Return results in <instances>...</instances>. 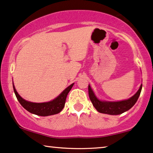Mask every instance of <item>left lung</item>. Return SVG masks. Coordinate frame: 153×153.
<instances>
[{
  "label": "left lung",
  "mask_w": 153,
  "mask_h": 153,
  "mask_svg": "<svg viewBox=\"0 0 153 153\" xmlns=\"http://www.w3.org/2000/svg\"><path fill=\"white\" fill-rule=\"evenodd\" d=\"M142 88V84L141 85L140 89L133 97L128 100L121 102H109L100 101L95 97L94 93L93 92L89 85H88V95H89V98L93 106L98 112L104 114H109V115H120V114L128 111L130 108H131L135 105L140 97Z\"/></svg>",
  "instance_id": "left-lung-1"
}]
</instances>
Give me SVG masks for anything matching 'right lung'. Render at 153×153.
<instances>
[{
  "instance_id": "right-lung-1",
  "label": "right lung",
  "mask_w": 153,
  "mask_h": 153,
  "mask_svg": "<svg viewBox=\"0 0 153 153\" xmlns=\"http://www.w3.org/2000/svg\"><path fill=\"white\" fill-rule=\"evenodd\" d=\"M73 86H74V84H71L56 99L51 102H45V103H33V102H27L18 95L14 86H13V87L18 102L27 111L39 116H49L58 114L62 110L65 106L68 93L71 89Z\"/></svg>"
}]
</instances>
